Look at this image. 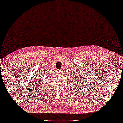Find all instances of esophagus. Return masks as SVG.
<instances>
[{
  "label": "esophagus",
  "mask_w": 123,
  "mask_h": 123,
  "mask_svg": "<svg viewBox=\"0 0 123 123\" xmlns=\"http://www.w3.org/2000/svg\"><path fill=\"white\" fill-rule=\"evenodd\" d=\"M58 71L59 73H61V72H62V69H59L58 70Z\"/></svg>",
  "instance_id": "34e87169"
}]
</instances>
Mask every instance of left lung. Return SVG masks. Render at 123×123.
I'll use <instances>...</instances> for the list:
<instances>
[{
	"label": "left lung",
	"mask_w": 123,
	"mask_h": 123,
	"mask_svg": "<svg viewBox=\"0 0 123 123\" xmlns=\"http://www.w3.org/2000/svg\"><path fill=\"white\" fill-rule=\"evenodd\" d=\"M75 77H74V78H76V77H78V76H77V75H75ZM79 78H78V79H77V83H78V82H82V80H84V81H85V80H84V79H85V78H84V77H83V76H81V75H80V74H79ZM81 79H83V80H81ZM82 83V84H83L82 83Z\"/></svg>",
	"instance_id": "obj_1"
}]
</instances>
